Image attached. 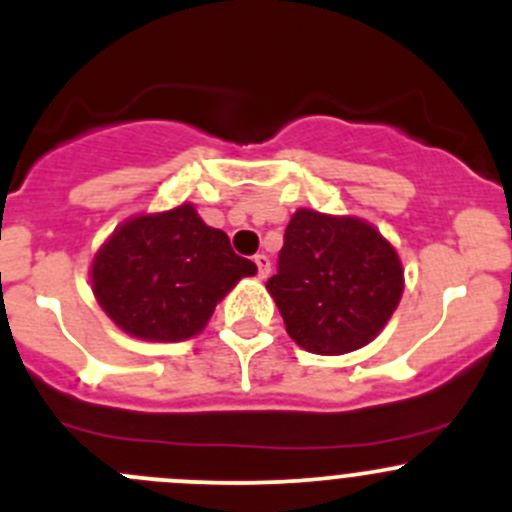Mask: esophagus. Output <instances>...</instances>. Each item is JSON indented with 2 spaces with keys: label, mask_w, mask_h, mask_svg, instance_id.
<instances>
[{
  "label": "esophagus",
  "mask_w": 512,
  "mask_h": 512,
  "mask_svg": "<svg viewBox=\"0 0 512 512\" xmlns=\"http://www.w3.org/2000/svg\"><path fill=\"white\" fill-rule=\"evenodd\" d=\"M255 265H257V277H262V280H265V277L270 275V257L255 255Z\"/></svg>",
  "instance_id": "1"
}]
</instances>
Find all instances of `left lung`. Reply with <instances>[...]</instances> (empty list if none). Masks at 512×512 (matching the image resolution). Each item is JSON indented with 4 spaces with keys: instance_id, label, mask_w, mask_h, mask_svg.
<instances>
[{
    "instance_id": "obj_1",
    "label": "left lung",
    "mask_w": 512,
    "mask_h": 512,
    "mask_svg": "<svg viewBox=\"0 0 512 512\" xmlns=\"http://www.w3.org/2000/svg\"><path fill=\"white\" fill-rule=\"evenodd\" d=\"M267 290L297 345L342 355L367 345L390 320L403 295V265L362 220L297 210Z\"/></svg>"
}]
</instances>
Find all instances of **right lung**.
<instances>
[{
	"instance_id": "right-lung-1",
	"label": "right lung",
	"mask_w": 512,
	"mask_h": 512,
	"mask_svg": "<svg viewBox=\"0 0 512 512\" xmlns=\"http://www.w3.org/2000/svg\"><path fill=\"white\" fill-rule=\"evenodd\" d=\"M255 272L225 232L180 205L124 222L94 257L92 290L124 332L180 342L197 335L217 302Z\"/></svg>"
}]
</instances>
